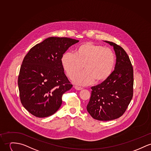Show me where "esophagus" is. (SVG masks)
I'll return each instance as SVG.
<instances>
[{
	"mask_svg": "<svg viewBox=\"0 0 151 151\" xmlns=\"http://www.w3.org/2000/svg\"><path fill=\"white\" fill-rule=\"evenodd\" d=\"M75 90H83V88H81V87H78V86H75Z\"/></svg>",
	"mask_w": 151,
	"mask_h": 151,
	"instance_id": "obj_1",
	"label": "esophagus"
}]
</instances>
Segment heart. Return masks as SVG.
Listing matches in <instances>:
<instances>
[{
    "mask_svg": "<svg viewBox=\"0 0 151 151\" xmlns=\"http://www.w3.org/2000/svg\"><path fill=\"white\" fill-rule=\"evenodd\" d=\"M61 64L70 79L74 78L81 71L75 82L79 85L87 86L95 81H105L112 73L116 64V56L110 49L87 42L78 47L76 55L65 53L61 58Z\"/></svg>",
    "mask_w": 151,
    "mask_h": 151,
    "instance_id": "heart-1",
    "label": "heart"
}]
</instances>
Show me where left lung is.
I'll use <instances>...</instances> for the list:
<instances>
[{"instance_id": "left-lung-1", "label": "left lung", "mask_w": 151, "mask_h": 151, "mask_svg": "<svg viewBox=\"0 0 151 151\" xmlns=\"http://www.w3.org/2000/svg\"><path fill=\"white\" fill-rule=\"evenodd\" d=\"M104 42L114 48L116 58L115 70L105 81L91 87L87 110L95 119L110 121L122 116L132 99L133 70L122 47L112 42Z\"/></svg>"}]
</instances>
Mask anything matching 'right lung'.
Segmentation results:
<instances>
[{"mask_svg":"<svg viewBox=\"0 0 151 151\" xmlns=\"http://www.w3.org/2000/svg\"><path fill=\"white\" fill-rule=\"evenodd\" d=\"M78 42L67 37H49L31 48L24 58L18 80L20 99L33 116H50L60 107L63 94L72 87L61 60Z\"/></svg>","mask_w":151,"mask_h":151,"instance_id":"add662e5","label":"right lung"}]
</instances>
